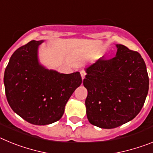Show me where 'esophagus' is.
I'll use <instances>...</instances> for the list:
<instances>
[{
  "label": "esophagus",
  "instance_id": "1",
  "mask_svg": "<svg viewBox=\"0 0 153 153\" xmlns=\"http://www.w3.org/2000/svg\"><path fill=\"white\" fill-rule=\"evenodd\" d=\"M80 74H81V77H82V79H83L85 78V76H86V72H85L84 70H81L80 71Z\"/></svg>",
  "mask_w": 153,
  "mask_h": 153
}]
</instances>
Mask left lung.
I'll return each instance as SVG.
<instances>
[{"label":"left lung","instance_id":"left-lung-1","mask_svg":"<svg viewBox=\"0 0 153 153\" xmlns=\"http://www.w3.org/2000/svg\"><path fill=\"white\" fill-rule=\"evenodd\" d=\"M116 56L100 59L86 68L83 86L89 122L102 129L126 123L143 108L149 90V76L141 55L117 44Z\"/></svg>","mask_w":153,"mask_h":153}]
</instances>
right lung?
<instances>
[{
    "label": "right lung",
    "mask_w": 153,
    "mask_h": 153,
    "mask_svg": "<svg viewBox=\"0 0 153 153\" xmlns=\"http://www.w3.org/2000/svg\"><path fill=\"white\" fill-rule=\"evenodd\" d=\"M43 40H31L13 53L5 69L7 102L17 115L34 125L60 120L67 101L80 86L79 72L60 74L40 64L37 50Z\"/></svg>",
    "instance_id": "obj_1"
}]
</instances>
